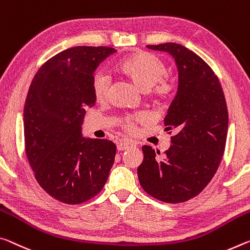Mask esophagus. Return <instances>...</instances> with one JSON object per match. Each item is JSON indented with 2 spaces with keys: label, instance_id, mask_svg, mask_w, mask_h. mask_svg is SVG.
Listing matches in <instances>:
<instances>
[{
  "label": "esophagus",
  "instance_id": "esophagus-1",
  "mask_svg": "<svg viewBox=\"0 0 250 250\" xmlns=\"http://www.w3.org/2000/svg\"><path fill=\"white\" fill-rule=\"evenodd\" d=\"M118 150L119 151H124V150H126L129 148H131V146H134L133 142H129V141H121L118 144Z\"/></svg>",
  "mask_w": 250,
  "mask_h": 250
}]
</instances>
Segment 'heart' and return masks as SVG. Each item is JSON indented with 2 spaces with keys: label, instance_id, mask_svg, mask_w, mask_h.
<instances>
[{
  "label": "heart",
  "instance_id": "1",
  "mask_svg": "<svg viewBox=\"0 0 250 250\" xmlns=\"http://www.w3.org/2000/svg\"><path fill=\"white\" fill-rule=\"evenodd\" d=\"M118 72L131 81L144 92H148L158 101L166 100L171 93V86L162 82L161 79L167 72L164 61L156 54L149 52H137L125 58L117 66ZM110 81L104 73L98 72L92 78V91L98 102H105L109 98ZM142 117H126L124 125L128 131L136 129V124Z\"/></svg>",
  "mask_w": 250,
  "mask_h": 250
}]
</instances>
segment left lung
Returning <instances> with one entry per match:
<instances>
[{"instance_id":"1","label":"left lung","mask_w":250,"mask_h":250,"mask_svg":"<svg viewBox=\"0 0 250 250\" xmlns=\"http://www.w3.org/2000/svg\"><path fill=\"white\" fill-rule=\"evenodd\" d=\"M146 46L172 55L179 84L164 120L166 130L176 133L171 146L161 160L151 146H142L138 178L156 199L184 203L199 195L219 167L227 140V104L217 75L199 55L178 43Z\"/></svg>"}]
</instances>
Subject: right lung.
Masks as SVG:
<instances>
[{
    "label": "right lung",
    "instance_id": "right-lung-1",
    "mask_svg": "<svg viewBox=\"0 0 250 250\" xmlns=\"http://www.w3.org/2000/svg\"><path fill=\"white\" fill-rule=\"evenodd\" d=\"M116 52L109 46H74L49 59L27 92L23 125L25 153L42 189L61 203L78 205L97 196L112 168L117 146L82 137L86 108L96 99L92 78Z\"/></svg>",
    "mask_w": 250,
    "mask_h": 250
}]
</instances>
